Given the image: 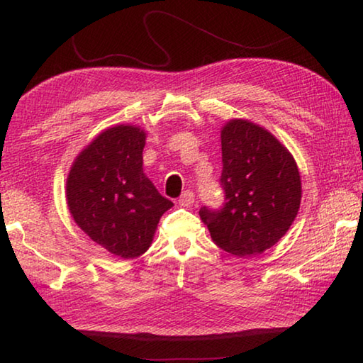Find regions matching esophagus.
Segmentation results:
<instances>
[{
    "mask_svg": "<svg viewBox=\"0 0 363 363\" xmlns=\"http://www.w3.org/2000/svg\"><path fill=\"white\" fill-rule=\"evenodd\" d=\"M194 200H195V195H194V192L192 190H184L182 192V195L179 196V205L181 206H184V208H187V206H190L194 203Z\"/></svg>",
    "mask_w": 363,
    "mask_h": 363,
    "instance_id": "34e87169",
    "label": "esophagus"
}]
</instances>
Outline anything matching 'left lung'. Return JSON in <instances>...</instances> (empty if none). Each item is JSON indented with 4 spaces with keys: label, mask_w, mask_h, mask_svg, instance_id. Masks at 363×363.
I'll return each mask as SVG.
<instances>
[{
    "label": "left lung",
    "mask_w": 363,
    "mask_h": 363,
    "mask_svg": "<svg viewBox=\"0 0 363 363\" xmlns=\"http://www.w3.org/2000/svg\"><path fill=\"white\" fill-rule=\"evenodd\" d=\"M225 203L200 210L213 242L233 256L261 255L293 224L301 205L298 164L280 140L256 123L233 118L220 128Z\"/></svg>",
    "instance_id": "8db88e82"
}]
</instances>
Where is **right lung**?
<instances>
[{"mask_svg": "<svg viewBox=\"0 0 363 363\" xmlns=\"http://www.w3.org/2000/svg\"><path fill=\"white\" fill-rule=\"evenodd\" d=\"M147 134L134 125L104 130L78 153L65 199L75 224L123 259L145 253L173 201L158 194L143 168Z\"/></svg>", "mask_w": 363, "mask_h": 363, "instance_id": "add662e5", "label": "right lung"}]
</instances>
